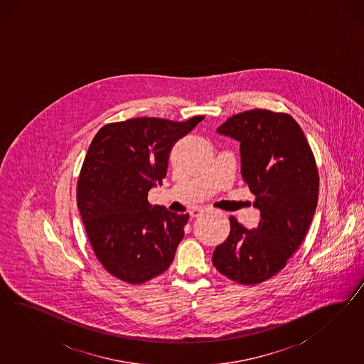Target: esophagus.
<instances>
[{
  "mask_svg": "<svg viewBox=\"0 0 364 364\" xmlns=\"http://www.w3.org/2000/svg\"><path fill=\"white\" fill-rule=\"evenodd\" d=\"M203 212H204V208H193V210H189V215H191L192 218H198Z\"/></svg>",
  "mask_w": 364,
  "mask_h": 364,
  "instance_id": "34e87169",
  "label": "esophagus"
}]
</instances>
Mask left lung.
Segmentation results:
<instances>
[{"mask_svg":"<svg viewBox=\"0 0 364 364\" xmlns=\"http://www.w3.org/2000/svg\"><path fill=\"white\" fill-rule=\"evenodd\" d=\"M240 143L242 176L260 210L257 228L231 216V232L212 263L236 283L254 286L279 274L306 237L318 204L319 173L309 141L292 116L242 112L218 128Z\"/></svg>","mask_w":364,"mask_h":364,"instance_id":"obj_1","label":"left lung"}]
</instances>
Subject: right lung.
Returning a JSON list of instances; mask_svg holds the SVG:
<instances>
[{
	"label": "right lung",
	"mask_w": 364,
	"mask_h": 364,
	"mask_svg": "<svg viewBox=\"0 0 364 364\" xmlns=\"http://www.w3.org/2000/svg\"><path fill=\"white\" fill-rule=\"evenodd\" d=\"M204 116L176 122L137 117L104 125L89 145L77 181V205L89 242L110 275L141 284L173 262L189 215L152 205L178 139Z\"/></svg>",
	"instance_id": "obj_1"
}]
</instances>
